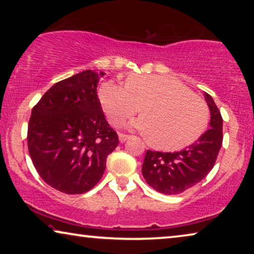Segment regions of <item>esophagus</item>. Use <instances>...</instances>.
Instances as JSON below:
<instances>
[{
  "instance_id": "1",
  "label": "esophagus",
  "mask_w": 254,
  "mask_h": 254,
  "mask_svg": "<svg viewBox=\"0 0 254 254\" xmlns=\"http://www.w3.org/2000/svg\"><path fill=\"white\" fill-rule=\"evenodd\" d=\"M129 137H130V135H127V134H124V133H120V134H119V140H120V142H126Z\"/></svg>"
}]
</instances>
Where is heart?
<instances>
[{"mask_svg":"<svg viewBox=\"0 0 254 254\" xmlns=\"http://www.w3.org/2000/svg\"><path fill=\"white\" fill-rule=\"evenodd\" d=\"M98 98L110 123L119 126L141 109L131 123L156 149L177 151L203 134L209 111L206 103L178 79L159 75H130L126 84L106 81Z\"/></svg>","mask_w":254,"mask_h":254,"instance_id":"b5f03b06","label":"heart"}]
</instances>
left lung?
Segmentation results:
<instances>
[{
    "label": "left lung",
    "mask_w": 254,
    "mask_h": 254,
    "mask_svg": "<svg viewBox=\"0 0 254 254\" xmlns=\"http://www.w3.org/2000/svg\"><path fill=\"white\" fill-rule=\"evenodd\" d=\"M204 99L210 110V128L199 140L182 151L148 150L142 175L149 186L159 193L175 195L200 183L214 168L223 141V119L216 104L208 93Z\"/></svg>",
    "instance_id": "obj_1"
}]
</instances>
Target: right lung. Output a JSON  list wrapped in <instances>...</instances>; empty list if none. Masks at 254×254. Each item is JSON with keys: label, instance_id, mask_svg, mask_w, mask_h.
<instances>
[{"label": "right lung", "instance_id": "right-lung-1", "mask_svg": "<svg viewBox=\"0 0 254 254\" xmlns=\"http://www.w3.org/2000/svg\"><path fill=\"white\" fill-rule=\"evenodd\" d=\"M103 75L84 70L55 83L32 109L29 154L41 179L62 193L91 190L119 143L97 96Z\"/></svg>", "mask_w": 254, "mask_h": 254}]
</instances>
